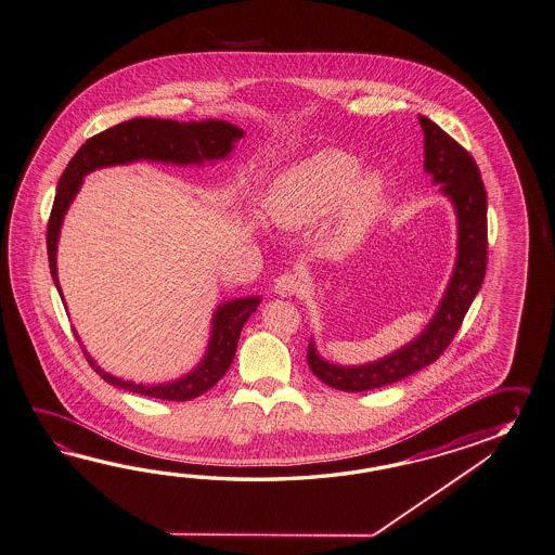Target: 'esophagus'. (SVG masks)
<instances>
[{"mask_svg": "<svg viewBox=\"0 0 555 555\" xmlns=\"http://www.w3.org/2000/svg\"><path fill=\"white\" fill-rule=\"evenodd\" d=\"M299 287H301V280L297 278L296 273H282V275L275 280V284H273L275 294L282 297L296 296L297 292H299Z\"/></svg>", "mask_w": 555, "mask_h": 555, "instance_id": "obj_1", "label": "esophagus"}]
</instances>
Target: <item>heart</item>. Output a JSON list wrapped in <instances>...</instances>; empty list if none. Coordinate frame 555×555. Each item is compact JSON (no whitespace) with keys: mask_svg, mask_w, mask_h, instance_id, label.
<instances>
[{"mask_svg":"<svg viewBox=\"0 0 555 555\" xmlns=\"http://www.w3.org/2000/svg\"><path fill=\"white\" fill-rule=\"evenodd\" d=\"M384 197V178L361 171L341 150H323L285 169L268 188L266 214L282 230H301L337 207L339 225L365 220Z\"/></svg>","mask_w":555,"mask_h":555,"instance_id":"1","label":"heart"}]
</instances>
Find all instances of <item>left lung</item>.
Returning <instances> with one entry per match:
<instances>
[{
    "mask_svg": "<svg viewBox=\"0 0 555 555\" xmlns=\"http://www.w3.org/2000/svg\"><path fill=\"white\" fill-rule=\"evenodd\" d=\"M424 129V169L439 183V192L453 204L457 216V258L450 284L426 330L393 353L361 365H337L323 360L313 337L308 363L325 386L341 391H367L396 384L420 372L450 346L465 313L483 284L488 266V194L474 157L450 138L438 124L420 116Z\"/></svg>",
    "mask_w": 555,
    "mask_h": 555,
    "instance_id": "left-lung-1",
    "label": "left lung"
}]
</instances>
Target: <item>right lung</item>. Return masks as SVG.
Listing matches in <instances>:
<instances>
[{
  "instance_id": "right-lung-1",
  "label": "right lung",
  "mask_w": 555,
  "mask_h": 555,
  "mask_svg": "<svg viewBox=\"0 0 555 555\" xmlns=\"http://www.w3.org/2000/svg\"><path fill=\"white\" fill-rule=\"evenodd\" d=\"M242 138H244L242 129L221 119L180 124L176 119L135 117L124 124H117L114 128L105 129L83 143L60 178L55 199H53L52 216L48 223L50 271H52L53 284L57 287L62 299L64 294L60 287L57 266H55L57 240H60L65 211L72 206L88 173L93 169L126 166L140 159L173 164V166H204L206 162L225 159L232 154L235 142ZM259 301H261L259 296L240 297L218 306V310L214 311V318H211V334H209L204 360L199 361L190 374L168 384L150 386V384L119 379L116 375L104 372L86 349L83 353L90 361L91 367L102 375L107 384L119 389H128L155 400H194L197 396L206 393L209 387L216 386L230 370L242 327L247 322V318L258 310Z\"/></svg>"
}]
</instances>
